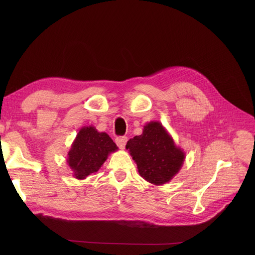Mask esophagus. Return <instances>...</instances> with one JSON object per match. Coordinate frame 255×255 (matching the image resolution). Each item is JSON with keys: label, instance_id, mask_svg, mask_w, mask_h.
I'll use <instances>...</instances> for the list:
<instances>
[{"label": "esophagus", "instance_id": "esophagus-1", "mask_svg": "<svg viewBox=\"0 0 255 255\" xmlns=\"http://www.w3.org/2000/svg\"><path fill=\"white\" fill-rule=\"evenodd\" d=\"M126 142H127V137L126 136H118L116 138V143L118 144L120 149H124Z\"/></svg>", "mask_w": 255, "mask_h": 255}]
</instances>
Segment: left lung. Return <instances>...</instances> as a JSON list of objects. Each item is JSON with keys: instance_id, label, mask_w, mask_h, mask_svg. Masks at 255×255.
<instances>
[{"instance_id": "8db88e82", "label": "left lung", "mask_w": 255, "mask_h": 255, "mask_svg": "<svg viewBox=\"0 0 255 255\" xmlns=\"http://www.w3.org/2000/svg\"><path fill=\"white\" fill-rule=\"evenodd\" d=\"M126 149L135 161L140 177L157 186L168 183L175 177L186 157L158 121L145 124L140 135L127 141Z\"/></svg>"}]
</instances>
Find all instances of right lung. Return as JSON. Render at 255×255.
Segmentation results:
<instances>
[{
  "label": "right lung",
  "mask_w": 255,
  "mask_h": 255,
  "mask_svg": "<svg viewBox=\"0 0 255 255\" xmlns=\"http://www.w3.org/2000/svg\"><path fill=\"white\" fill-rule=\"evenodd\" d=\"M118 151V146L105 132H99L94 126H85L79 130L67 163L77 180H85L99 170L111 153Z\"/></svg>",
  "instance_id": "add662e5"
}]
</instances>
